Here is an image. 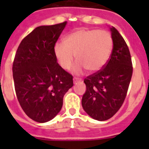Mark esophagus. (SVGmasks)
<instances>
[{
    "label": "esophagus",
    "instance_id": "esophagus-1",
    "mask_svg": "<svg viewBox=\"0 0 149 149\" xmlns=\"http://www.w3.org/2000/svg\"><path fill=\"white\" fill-rule=\"evenodd\" d=\"M80 81H81V79H79V78H77V77H74V78H73V83H74V84H77V83Z\"/></svg>",
    "mask_w": 149,
    "mask_h": 149
}]
</instances>
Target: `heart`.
I'll list each match as a JSON object with an SVG mask.
<instances>
[{
	"mask_svg": "<svg viewBox=\"0 0 149 149\" xmlns=\"http://www.w3.org/2000/svg\"><path fill=\"white\" fill-rule=\"evenodd\" d=\"M113 48L111 34L104 30L79 29L70 33L64 41L54 44L53 53L63 70H70L77 57L78 62L73 68L76 74H81L87 69L98 72L106 65Z\"/></svg>",
	"mask_w": 149,
	"mask_h": 149,
	"instance_id": "obj_1",
	"label": "heart"
}]
</instances>
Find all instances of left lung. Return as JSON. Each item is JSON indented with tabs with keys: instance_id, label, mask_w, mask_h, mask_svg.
<instances>
[{
	"instance_id": "obj_1",
	"label": "left lung",
	"mask_w": 149,
	"mask_h": 149,
	"mask_svg": "<svg viewBox=\"0 0 149 149\" xmlns=\"http://www.w3.org/2000/svg\"><path fill=\"white\" fill-rule=\"evenodd\" d=\"M113 49L103 69L84 79L86 91L82 98L86 113L97 120L112 118L126 97L133 67L127 44L114 28H110Z\"/></svg>"
}]
</instances>
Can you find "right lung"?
Returning a JSON list of instances; mask_svg holds the SVG:
<instances>
[{
	"label": "right lung",
	"instance_id": "add662e5",
	"mask_svg": "<svg viewBox=\"0 0 149 149\" xmlns=\"http://www.w3.org/2000/svg\"><path fill=\"white\" fill-rule=\"evenodd\" d=\"M67 22L37 27L23 38L13 63L15 88L20 105L35 121L47 122L61 111L72 76L57 63L53 53Z\"/></svg>",
	"mask_w": 149,
	"mask_h": 149
}]
</instances>
